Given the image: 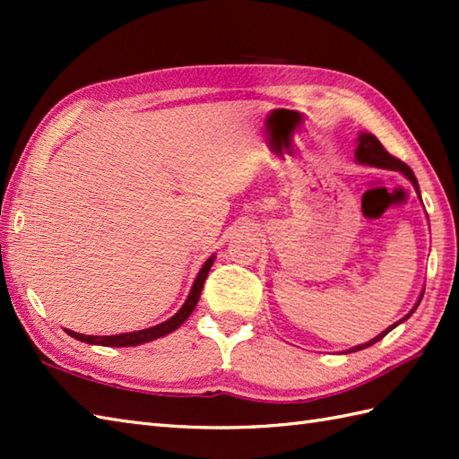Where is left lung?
<instances>
[{
  "label": "left lung",
  "instance_id": "left-lung-1",
  "mask_svg": "<svg viewBox=\"0 0 459 459\" xmlns=\"http://www.w3.org/2000/svg\"><path fill=\"white\" fill-rule=\"evenodd\" d=\"M355 160L359 161V163H365V165H373V168H380V169H393V171H401L406 179H411V183L414 185V189H416V193L420 195V187H418V181H416V178H414V173H412V169L408 168V165L404 163V161H401L398 158H394V155H391L388 153L385 148H383V143H380L373 134H367V132H360L359 134V138H357V150H355ZM422 296L424 294H420V298H418V301H416V306L411 309V314L408 316H404L401 321H396L394 325H391V327H386L383 333H378L375 339H370V341H367V343H363V345H357V347H353V349H349V353H355V351H360V349H367L368 345H375L377 341H380L383 339L388 331H393L398 324H403V321H406L408 317H411L412 314H414V309L418 307V304H420L422 301Z\"/></svg>",
  "mask_w": 459,
  "mask_h": 459
}]
</instances>
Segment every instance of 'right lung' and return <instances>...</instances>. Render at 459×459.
<instances>
[{
  "instance_id": "add662e5",
  "label": "right lung",
  "mask_w": 459,
  "mask_h": 459,
  "mask_svg": "<svg viewBox=\"0 0 459 459\" xmlns=\"http://www.w3.org/2000/svg\"><path fill=\"white\" fill-rule=\"evenodd\" d=\"M212 262H214V255L207 262H204L203 268L199 270V274H197V278H195L193 288L189 291L187 299H185V304L181 306V309L173 317H169L168 321H163V324H160V325H153V327L142 329V331H132V333L102 335V337H99V335H82V333H76V331H71V329H65V331L71 337L82 341V343L104 345V347H134V345L148 343V341L168 335V333H171V331L178 329L183 324V321L193 314V309H195V306H197V301L201 298V290H203L204 280H207V274H209V270L212 266Z\"/></svg>"
}]
</instances>
